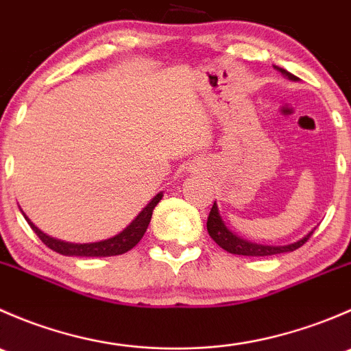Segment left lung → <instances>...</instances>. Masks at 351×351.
Masks as SVG:
<instances>
[{
	"label": "left lung",
	"mask_w": 351,
	"mask_h": 351,
	"mask_svg": "<svg viewBox=\"0 0 351 351\" xmlns=\"http://www.w3.org/2000/svg\"><path fill=\"white\" fill-rule=\"evenodd\" d=\"M280 71L282 74H285V76L289 77V80H293V81L297 80V76L287 73L285 69H280ZM207 231H208V236H210V238L214 239L222 250L229 251V253L232 254H243V256H271V254L293 251L297 250V247L302 246V244L311 238V234H313V232H309V234H307L306 238L300 239V241L293 244H287V246H263V244L247 243L244 241V239L238 238L236 234H232V232L226 228L221 215H219V208L217 205H215V202L214 205H212L210 214H208V219H207Z\"/></svg>",
	"instance_id": "8db88e82"
}]
</instances>
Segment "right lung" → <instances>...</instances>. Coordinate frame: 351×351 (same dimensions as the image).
I'll return each instance as SVG.
<instances>
[{
	"label": "right lung",
	"mask_w": 351,
	"mask_h": 351,
	"mask_svg": "<svg viewBox=\"0 0 351 351\" xmlns=\"http://www.w3.org/2000/svg\"><path fill=\"white\" fill-rule=\"evenodd\" d=\"M162 198V193H158L146 207L143 208L139 215L130 222L129 228L123 229L120 234H117L115 238H110L107 241L100 243H90V244H73V243H64L59 241V239L51 238V236L44 234L40 229L35 228L30 221L27 222L30 224V228L34 229L35 234L40 238V241L47 247H51L52 251L59 254H66V256H115V254L127 253L129 250H132L137 243L143 239L144 232H146L147 226L151 222V215H153L154 207L158 205V202Z\"/></svg>",
	"instance_id": "right-lung-1"
}]
</instances>
